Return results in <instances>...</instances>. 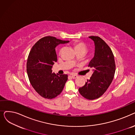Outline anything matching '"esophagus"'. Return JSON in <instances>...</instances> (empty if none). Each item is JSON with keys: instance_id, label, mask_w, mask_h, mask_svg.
<instances>
[{"instance_id": "obj_1", "label": "esophagus", "mask_w": 135, "mask_h": 135, "mask_svg": "<svg viewBox=\"0 0 135 135\" xmlns=\"http://www.w3.org/2000/svg\"><path fill=\"white\" fill-rule=\"evenodd\" d=\"M78 75H75V74H73V75H71V77L73 79H76V78H78Z\"/></svg>"}]
</instances>
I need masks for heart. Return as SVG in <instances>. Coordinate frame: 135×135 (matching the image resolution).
<instances>
[{"instance_id": "1", "label": "heart", "mask_w": 135, "mask_h": 135, "mask_svg": "<svg viewBox=\"0 0 135 135\" xmlns=\"http://www.w3.org/2000/svg\"><path fill=\"white\" fill-rule=\"evenodd\" d=\"M73 45L76 52H79V51H83L85 52L87 50V47L86 45L83 42H80L79 41H75L73 42ZM61 52H62V50L61 49L59 52V55H60L61 54ZM73 61L75 62L76 60L74 59Z\"/></svg>"}]
</instances>
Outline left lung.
I'll return each mask as SVG.
<instances>
[{
	"label": "left lung",
	"mask_w": 135,
	"mask_h": 135,
	"mask_svg": "<svg viewBox=\"0 0 135 135\" xmlns=\"http://www.w3.org/2000/svg\"><path fill=\"white\" fill-rule=\"evenodd\" d=\"M89 37L95 46L94 57L88 65L94 73L79 92L84 98L93 100L101 97L109 88L114 78L115 63L112 50L103 39L97 36Z\"/></svg>",
	"instance_id": "8db88e82"
}]
</instances>
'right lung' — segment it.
I'll return each instance as SVG.
<instances>
[{"label": "right lung", "mask_w": 135, "mask_h": 135, "mask_svg": "<svg viewBox=\"0 0 135 135\" xmlns=\"http://www.w3.org/2000/svg\"><path fill=\"white\" fill-rule=\"evenodd\" d=\"M68 42L51 36L45 37L33 45L28 55V78L34 89L45 98L52 99L59 95L68 79L67 74H56L51 68L57 61L55 47Z\"/></svg>", "instance_id": "1"}]
</instances>
